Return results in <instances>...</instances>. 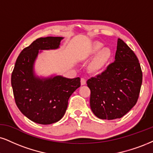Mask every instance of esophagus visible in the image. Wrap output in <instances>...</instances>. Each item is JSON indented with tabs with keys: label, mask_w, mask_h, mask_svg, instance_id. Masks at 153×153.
<instances>
[{
	"label": "esophagus",
	"mask_w": 153,
	"mask_h": 153,
	"mask_svg": "<svg viewBox=\"0 0 153 153\" xmlns=\"http://www.w3.org/2000/svg\"><path fill=\"white\" fill-rule=\"evenodd\" d=\"M86 83V81L85 79L84 78L81 79V84H82V85H85Z\"/></svg>",
	"instance_id": "1"
}]
</instances>
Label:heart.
<instances>
[{"mask_svg": "<svg viewBox=\"0 0 153 153\" xmlns=\"http://www.w3.org/2000/svg\"><path fill=\"white\" fill-rule=\"evenodd\" d=\"M103 44L100 42H95L91 45L89 51V55H96L90 65V69L92 71H101L104 69L109 60L112 56V51L109 48H103Z\"/></svg>", "mask_w": 153, "mask_h": 153, "instance_id": "heart-1", "label": "heart"}]
</instances>
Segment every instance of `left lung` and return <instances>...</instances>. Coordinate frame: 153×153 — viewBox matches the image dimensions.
<instances>
[{
    "mask_svg": "<svg viewBox=\"0 0 153 153\" xmlns=\"http://www.w3.org/2000/svg\"><path fill=\"white\" fill-rule=\"evenodd\" d=\"M143 73L138 59L121 39H118L115 61L101 74L87 80L90 106L101 119L121 118L137 103Z\"/></svg>",
    "mask_w": 153,
    "mask_h": 153,
    "instance_id": "obj_1",
    "label": "left lung"
}]
</instances>
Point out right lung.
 I'll return each instance as SVG.
<instances>
[{
	"label": "right lung",
	"mask_w": 153,
	"mask_h": 153,
	"mask_svg": "<svg viewBox=\"0 0 153 153\" xmlns=\"http://www.w3.org/2000/svg\"><path fill=\"white\" fill-rule=\"evenodd\" d=\"M62 39L47 37L34 41L19 54L11 75L17 106L24 116L37 123L48 125L59 121L65 114L70 96L81 86L79 77L40 78L35 74L34 64L39 50H56Z\"/></svg>",
	"instance_id": "add662e5"
}]
</instances>
